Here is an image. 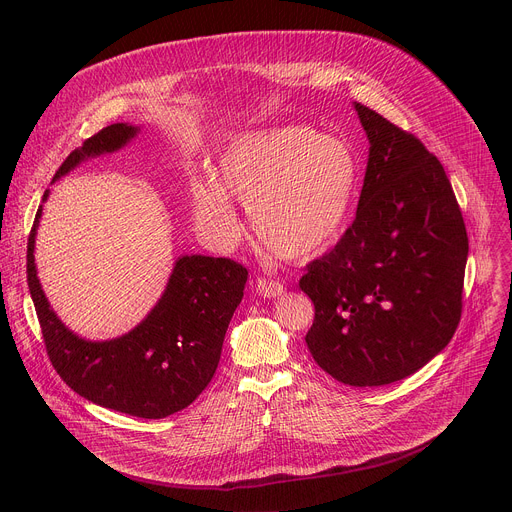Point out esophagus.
<instances>
[{"label": "esophagus", "mask_w": 512, "mask_h": 512, "mask_svg": "<svg viewBox=\"0 0 512 512\" xmlns=\"http://www.w3.org/2000/svg\"><path fill=\"white\" fill-rule=\"evenodd\" d=\"M255 291L261 296V298H279L283 294V285L279 281H273V279H265V277H259L255 281Z\"/></svg>", "instance_id": "esophagus-1"}]
</instances>
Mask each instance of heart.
I'll return each mask as SVG.
<instances>
[{
  "mask_svg": "<svg viewBox=\"0 0 512 512\" xmlns=\"http://www.w3.org/2000/svg\"><path fill=\"white\" fill-rule=\"evenodd\" d=\"M360 164L350 145L308 125H281L237 135L214 174L190 182L200 229L221 243L241 235L233 202L247 206L263 249L285 261H310L334 249L352 221Z\"/></svg>",
  "mask_w": 512,
  "mask_h": 512,
  "instance_id": "1",
  "label": "heart"
}]
</instances>
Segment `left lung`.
Wrapping results in <instances>:
<instances>
[{
	"label": "left lung",
	"instance_id": "8db88e82",
	"mask_svg": "<svg viewBox=\"0 0 512 512\" xmlns=\"http://www.w3.org/2000/svg\"><path fill=\"white\" fill-rule=\"evenodd\" d=\"M352 107L369 139L356 218L300 287L316 308L306 344L318 367L350 387H381L452 340L468 237L440 160L383 115Z\"/></svg>",
	"mask_w": 512,
	"mask_h": 512
}]
</instances>
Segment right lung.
Segmentation results:
<instances>
[{"instance_id":"add662e5","label":"right lung","mask_w":512,"mask_h":512,"mask_svg":"<svg viewBox=\"0 0 512 512\" xmlns=\"http://www.w3.org/2000/svg\"><path fill=\"white\" fill-rule=\"evenodd\" d=\"M139 131L131 123L105 127L64 160L52 182L87 160L123 150ZM48 194L28 239V287L52 367L72 391L105 409L143 419L182 411L214 377L247 269L225 257L180 255L160 300L135 328L117 338L87 340L64 326L38 279L34 251Z\"/></svg>"}]
</instances>
